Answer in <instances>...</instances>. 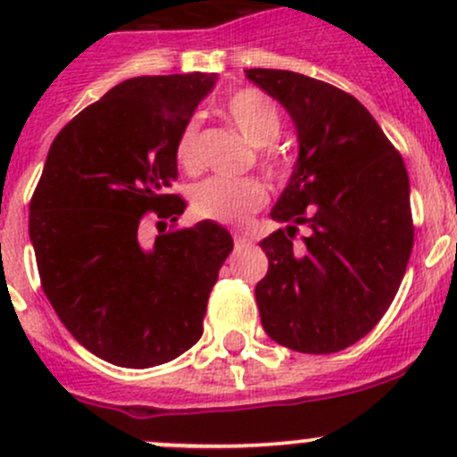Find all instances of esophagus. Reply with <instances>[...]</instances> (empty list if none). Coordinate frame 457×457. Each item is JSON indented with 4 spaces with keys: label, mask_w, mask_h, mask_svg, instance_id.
<instances>
[{
    "label": "esophagus",
    "mask_w": 457,
    "mask_h": 457,
    "mask_svg": "<svg viewBox=\"0 0 457 457\" xmlns=\"http://www.w3.org/2000/svg\"><path fill=\"white\" fill-rule=\"evenodd\" d=\"M250 243H252V238L247 237V234H243V232H234V245H237V250H241V247L250 245Z\"/></svg>",
    "instance_id": "obj_1"
}]
</instances>
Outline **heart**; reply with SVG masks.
Wrapping results in <instances>:
<instances>
[{
    "mask_svg": "<svg viewBox=\"0 0 457 457\" xmlns=\"http://www.w3.org/2000/svg\"><path fill=\"white\" fill-rule=\"evenodd\" d=\"M220 114L229 126L237 128L243 139L256 145V163L274 181L287 177L289 159L276 145L283 130V117L271 96L256 87H241L225 96ZM174 161L186 172L201 168L199 121L187 119L174 139ZM192 210L201 219L216 223H243L247 216L261 210L267 201V190L256 179H228L210 177L196 183L190 192Z\"/></svg>",
    "mask_w": 457,
    "mask_h": 457,
    "instance_id": "obj_1",
    "label": "heart"
}]
</instances>
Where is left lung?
I'll use <instances>...</instances> for the list:
<instances>
[{"mask_svg": "<svg viewBox=\"0 0 457 457\" xmlns=\"http://www.w3.org/2000/svg\"><path fill=\"white\" fill-rule=\"evenodd\" d=\"M247 77L292 114L301 154L271 210L256 285L267 336L301 353L352 347L398 294L413 247L409 174L370 110L340 87L271 68ZM298 224L311 234L294 244Z\"/></svg>", "mask_w": 457, "mask_h": 457, "instance_id": "obj_1", "label": "left lung"}]
</instances>
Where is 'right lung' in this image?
<instances>
[{
    "label": "right lung",
    "instance_id": "right-lung-1",
    "mask_svg": "<svg viewBox=\"0 0 457 457\" xmlns=\"http://www.w3.org/2000/svg\"><path fill=\"white\" fill-rule=\"evenodd\" d=\"M214 79L121 81L62 128L32 192L41 289L75 340L112 365L145 370L187 352L234 247L212 220L177 228L186 201L172 192L174 139ZM147 222L160 229L152 244Z\"/></svg>",
    "mask_w": 457,
    "mask_h": 457
}]
</instances>
